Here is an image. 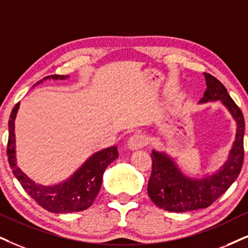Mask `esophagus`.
I'll return each mask as SVG.
<instances>
[{
  "label": "esophagus",
  "mask_w": 248,
  "mask_h": 248,
  "mask_svg": "<svg viewBox=\"0 0 248 248\" xmlns=\"http://www.w3.org/2000/svg\"><path fill=\"white\" fill-rule=\"evenodd\" d=\"M147 143V140L146 137L144 136L143 134H140V133H136L134 135H131L129 137V140H128V147H129L130 150H139L140 147L145 146Z\"/></svg>",
  "instance_id": "esophagus-1"
}]
</instances>
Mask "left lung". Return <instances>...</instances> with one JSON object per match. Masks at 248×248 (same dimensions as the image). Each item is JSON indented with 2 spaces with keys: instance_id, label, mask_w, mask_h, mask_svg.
<instances>
[{
  "instance_id": "left-lung-1",
  "label": "left lung",
  "mask_w": 248,
  "mask_h": 248,
  "mask_svg": "<svg viewBox=\"0 0 248 248\" xmlns=\"http://www.w3.org/2000/svg\"><path fill=\"white\" fill-rule=\"evenodd\" d=\"M203 75L207 88L199 103L221 101L236 121V140L224 165L216 173L202 178L186 176L170 156L165 152L153 150L152 171L147 184V193L155 206L168 212L184 213L207 208L230 187L243 167L244 115L228 93L227 88L213 75L208 73Z\"/></svg>"
}]
</instances>
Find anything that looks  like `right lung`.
Returning a JSON list of instances; mask_svg holds the SVG:
<instances>
[{"mask_svg":"<svg viewBox=\"0 0 248 248\" xmlns=\"http://www.w3.org/2000/svg\"><path fill=\"white\" fill-rule=\"evenodd\" d=\"M68 75H49L43 80H65ZM41 80L36 84L43 82ZM19 103L12 108L9 119V140L7 155L12 173L19 181L24 190L30 194L41 207L56 214L81 212L89 208L96 199L102 186L103 174L106 167L118 158V147L111 146L93 153L87 161L66 181L55 186H42L31 180L21 171L16 161L15 119L17 117Z\"/></svg>","mask_w":248,"mask_h":248,"instance_id":"1","label":"right lung"}]
</instances>
